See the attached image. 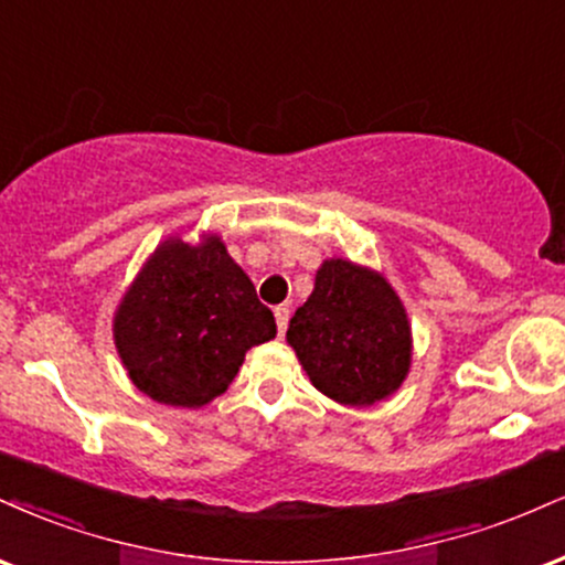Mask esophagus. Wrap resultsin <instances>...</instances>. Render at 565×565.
<instances>
[{"instance_id":"esophagus-1","label":"esophagus","mask_w":565,"mask_h":565,"mask_svg":"<svg viewBox=\"0 0 565 565\" xmlns=\"http://www.w3.org/2000/svg\"><path fill=\"white\" fill-rule=\"evenodd\" d=\"M289 305H278L274 308V316H276V326H278V334L284 337V331H287V323H289Z\"/></svg>"}]
</instances>
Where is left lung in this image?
<instances>
[{"mask_svg":"<svg viewBox=\"0 0 565 565\" xmlns=\"http://www.w3.org/2000/svg\"><path fill=\"white\" fill-rule=\"evenodd\" d=\"M287 339L312 386L342 405L382 403L411 371V323L397 291L382 274L342 257L318 268Z\"/></svg>","mask_w":565,"mask_h":565,"instance_id":"1","label":"left lung"}]
</instances>
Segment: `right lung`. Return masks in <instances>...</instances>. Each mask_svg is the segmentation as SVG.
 <instances>
[{
    "label": "right lung",
    "mask_w": 565,
    "mask_h": 565,
    "mask_svg": "<svg viewBox=\"0 0 565 565\" xmlns=\"http://www.w3.org/2000/svg\"><path fill=\"white\" fill-rule=\"evenodd\" d=\"M113 337L136 390L162 405L202 407L228 390L249 348L276 337V321L221 236H173L128 287Z\"/></svg>",
    "instance_id": "1"
}]
</instances>
